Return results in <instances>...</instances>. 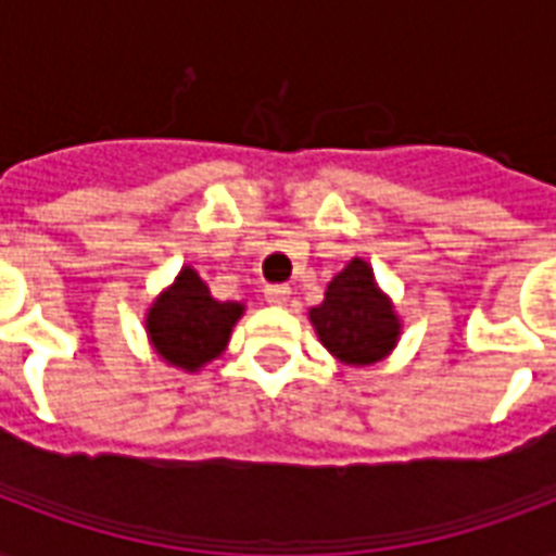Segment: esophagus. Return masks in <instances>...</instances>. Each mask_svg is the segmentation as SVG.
Instances as JSON below:
<instances>
[{
    "label": "esophagus",
    "instance_id": "esophagus-1",
    "mask_svg": "<svg viewBox=\"0 0 556 556\" xmlns=\"http://www.w3.org/2000/svg\"><path fill=\"white\" fill-rule=\"evenodd\" d=\"M288 294H291V288H288L286 282H270V286H265V300H268L270 305H286Z\"/></svg>",
    "mask_w": 556,
    "mask_h": 556
}]
</instances>
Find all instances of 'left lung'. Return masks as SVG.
Returning a JSON list of instances; mask_svg holds the SVG:
<instances>
[{
    "label": "left lung",
    "instance_id": "8db88e82",
    "mask_svg": "<svg viewBox=\"0 0 556 556\" xmlns=\"http://www.w3.org/2000/svg\"><path fill=\"white\" fill-rule=\"evenodd\" d=\"M308 317L323 346L346 364H375L397 340L395 312L364 260H352L331 279L326 300Z\"/></svg>",
    "mask_w": 556,
    "mask_h": 556
}]
</instances>
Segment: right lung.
<instances>
[{
    "mask_svg": "<svg viewBox=\"0 0 556 556\" xmlns=\"http://www.w3.org/2000/svg\"><path fill=\"white\" fill-rule=\"evenodd\" d=\"M242 305L218 303L192 268L178 274L176 286L155 300L147 317L152 346L173 366L195 371L222 355Z\"/></svg>",
    "mask_w": 556,
    "mask_h": 556,
    "instance_id": "right-lung-1",
    "label": "right lung"
}]
</instances>
